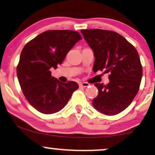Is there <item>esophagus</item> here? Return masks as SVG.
I'll list each match as a JSON object with an SVG mask.
<instances>
[{
    "mask_svg": "<svg viewBox=\"0 0 155 155\" xmlns=\"http://www.w3.org/2000/svg\"><path fill=\"white\" fill-rule=\"evenodd\" d=\"M89 83L87 82H81L79 84V87H87L89 86Z\"/></svg>",
    "mask_w": 155,
    "mask_h": 155,
    "instance_id": "obj_1",
    "label": "esophagus"
}]
</instances>
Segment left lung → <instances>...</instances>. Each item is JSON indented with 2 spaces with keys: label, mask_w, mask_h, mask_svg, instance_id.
<instances>
[{
  "label": "left lung",
  "mask_w": 155,
  "mask_h": 155,
  "mask_svg": "<svg viewBox=\"0 0 155 155\" xmlns=\"http://www.w3.org/2000/svg\"><path fill=\"white\" fill-rule=\"evenodd\" d=\"M95 59L93 71L109 73V83H95L98 95L92 101L95 109L116 115L128 107L139 90L143 69L137 50L122 35L101 29L81 30Z\"/></svg>",
  "instance_id": "obj_1"
}]
</instances>
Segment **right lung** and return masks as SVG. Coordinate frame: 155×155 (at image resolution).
<instances>
[{
	"label": "right lung",
	"mask_w": 155,
	"mask_h": 155,
	"mask_svg": "<svg viewBox=\"0 0 155 155\" xmlns=\"http://www.w3.org/2000/svg\"><path fill=\"white\" fill-rule=\"evenodd\" d=\"M82 38L78 32L47 31L27 43L21 52L17 75L25 97L37 111L51 114L67 104L79 88L75 81L62 83L51 76L67 53Z\"/></svg>",
	"instance_id": "add662e5"
}]
</instances>
